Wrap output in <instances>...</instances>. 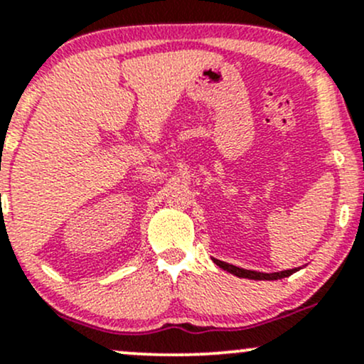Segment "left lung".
Here are the masks:
<instances>
[{
	"instance_id": "left-lung-1",
	"label": "left lung",
	"mask_w": 364,
	"mask_h": 364,
	"mask_svg": "<svg viewBox=\"0 0 364 364\" xmlns=\"http://www.w3.org/2000/svg\"><path fill=\"white\" fill-rule=\"evenodd\" d=\"M215 264L218 265L220 269H224V271L230 272V274L237 276V277H248V279H269V281H274V279H283V277H288L291 276L293 272L299 271L300 267L296 269H288V271H281V272H271V274H267V272H257V271H248V269H241V267H236V265H230L228 262H222V260H217L213 259Z\"/></svg>"
}]
</instances>
